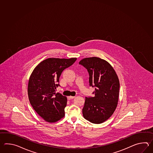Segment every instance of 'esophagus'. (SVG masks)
Segmentation results:
<instances>
[{"mask_svg": "<svg viewBox=\"0 0 153 153\" xmlns=\"http://www.w3.org/2000/svg\"><path fill=\"white\" fill-rule=\"evenodd\" d=\"M75 97V96H69L68 97V99L69 100H72V99H73V98H74Z\"/></svg>", "mask_w": 153, "mask_h": 153, "instance_id": "1", "label": "esophagus"}]
</instances>
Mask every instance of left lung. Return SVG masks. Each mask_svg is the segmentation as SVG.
<instances>
[{
    "instance_id": "1",
    "label": "left lung",
    "mask_w": 153,
    "mask_h": 153,
    "mask_svg": "<svg viewBox=\"0 0 153 153\" xmlns=\"http://www.w3.org/2000/svg\"><path fill=\"white\" fill-rule=\"evenodd\" d=\"M88 70L89 85L94 88V97H86L83 117L93 124H101L113 114L117 107L120 83L111 65L96 57L82 59L79 62Z\"/></svg>"
}]
</instances>
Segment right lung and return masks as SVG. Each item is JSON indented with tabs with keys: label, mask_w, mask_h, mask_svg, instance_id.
Instances as JSON below:
<instances>
[{
	"label": "right lung",
	"mask_w": 153,
	"mask_h": 153,
	"mask_svg": "<svg viewBox=\"0 0 153 153\" xmlns=\"http://www.w3.org/2000/svg\"><path fill=\"white\" fill-rule=\"evenodd\" d=\"M76 58H49L40 62L29 78L28 94L33 108L49 123H55L65 117L67 99L56 93L62 72L75 62Z\"/></svg>",
	"instance_id": "obj_1"
}]
</instances>
